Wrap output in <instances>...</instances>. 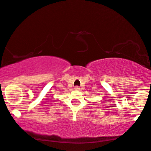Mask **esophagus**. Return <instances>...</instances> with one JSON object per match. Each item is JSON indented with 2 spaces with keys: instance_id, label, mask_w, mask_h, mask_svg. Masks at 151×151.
<instances>
[{
  "instance_id": "esophagus-1",
  "label": "esophagus",
  "mask_w": 151,
  "mask_h": 151,
  "mask_svg": "<svg viewBox=\"0 0 151 151\" xmlns=\"http://www.w3.org/2000/svg\"><path fill=\"white\" fill-rule=\"evenodd\" d=\"M75 89L76 90V91H79L80 90V87L78 86H75Z\"/></svg>"
}]
</instances>
